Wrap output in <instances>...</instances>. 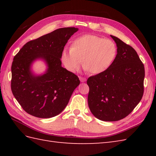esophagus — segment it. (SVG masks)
<instances>
[{"label": "esophagus", "instance_id": "34e87169", "mask_svg": "<svg viewBox=\"0 0 156 156\" xmlns=\"http://www.w3.org/2000/svg\"><path fill=\"white\" fill-rule=\"evenodd\" d=\"M80 80L82 82H86V80H87V78H84V77H82V76H80Z\"/></svg>", "mask_w": 156, "mask_h": 156}]
</instances>
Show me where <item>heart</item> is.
Masks as SVG:
<instances>
[{
	"label": "heart",
	"instance_id": "1",
	"mask_svg": "<svg viewBox=\"0 0 156 156\" xmlns=\"http://www.w3.org/2000/svg\"><path fill=\"white\" fill-rule=\"evenodd\" d=\"M118 49L111 39L86 34L73 40L71 48H64L61 60L68 71L75 72L82 64L92 74L104 72L110 67L117 55Z\"/></svg>",
	"mask_w": 156,
	"mask_h": 156
}]
</instances>
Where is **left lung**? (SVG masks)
Masks as SVG:
<instances>
[{
  "label": "left lung",
  "instance_id": "left-lung-1",
  "mask_svg": "<svg viewBox=\"0 0 156 156\" xmlns=\"http://www.w3.org/2000/svg\"><path fill=\"white\" fill-rule=\"evenodd\" d=\"M111 37L118 49L115 60L107 70L87 80L89 108L95 117L104 121L127 117L144 92V65L136 51L119 38Z\"/></svg>",
  "mask_w": 156,
  "mask_h": 156
}]
</instances>
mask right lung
<instances>
[{
    "mask_svg": "<svg viewBox=\"0 0 156 156\" xmlns=\"http://www.w3.org/2000/svg\"><path fill=\"white\" fill-rule=\"evenodd\" d=\"M77 31L75 27L58 29L27 42L15 55L11 66V90L28 114L51 118L67 106L80 80L74 73L62 67L61 53ZM37 58H44L48 68L44 75L35 76L30 66Z\"/></svg>",
    "mask_w": 156,
    "mask_h": 156,
    "instance_id": "right-lung-1",
    "label": "right lung"
}]
</instances>
